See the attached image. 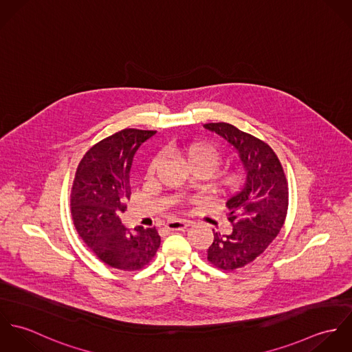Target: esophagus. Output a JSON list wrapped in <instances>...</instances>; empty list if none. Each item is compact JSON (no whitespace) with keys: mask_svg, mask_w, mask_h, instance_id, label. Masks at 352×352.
<instances>
[{"mask_svg":"<svg viewBox=\"0 0 352 352\" xmlns=\"http://www.w3.org/2000/svg\"><path fill=\"white\" fill-rule=\"evenodd\" d=\"M190 226V222L188 221H180V219H173V221H169L165 228L168 230H183L186 228Z\"/></svg>","mask_w":352,"mask_h":352,"instance_id":"esophagus-1","label":"esophagus"}]
</instances>
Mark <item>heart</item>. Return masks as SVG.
I'll return each mask as SVG.
<instances>
[{
  "label": "heart",
  "mask_w": 352,
  "mask_h": 352,
  "mask_svg": "<svg viewBox=\"0 0 352 352\" xmlns=\"http://www.w3.org/2000/svg\"><path fill=\"white\" fill-rule=\"evenodd\" d=\"M176 155L177 158L194 173V172H201L206 176L212 175L217 168L222 162V153L221 151L208 142H195L187 146L176 148ZM160 165V158H153L151 165L148 168L146 176L151 179L154 176L157 168ZM240 176L236 172L228 170V172H221L214 176L210 190L215 194L225 192L229 190H233L239 184Z\"/></svg>",
  "instance_id": "obj_1"
}]
</instances>
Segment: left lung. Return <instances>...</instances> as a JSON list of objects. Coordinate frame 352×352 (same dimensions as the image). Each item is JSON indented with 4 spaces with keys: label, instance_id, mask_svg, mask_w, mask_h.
<instances>
[{
    "label": "left lung",
    "instance_id": "8db88e82",
    "mask_svg": "<svg viewBox=\"0 0 352 352\" xmlns=\"http://www.w3.org/2000/svg\"><path fill=\"white\" fill-rule=\"evenodd\" d=\"M204 127L237 151L245 169L243 187L226 201L232 230L229 234L214 232L207 250L212 265L233 271L253 261L279 234L289 207L287 180L279 158L265 142L223 122Z\"/></svg>",
    "mask_w": 352,
    "mask_h": 352
}]
</instances>
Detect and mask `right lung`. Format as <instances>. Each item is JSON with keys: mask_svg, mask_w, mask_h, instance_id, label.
Returning a JSON list of instances; mask_svg holds the SVG:
<instances>
[{"mask_svg": "<svg viewBox=\"0 0 352 352\" xmlns=\"http://www.w3.org/2000/svg\"><path fill=\"white\" fill-rule=\"evenodd\" d=\"M155 134L124 129L85 153L72 187L74 226L102 263L122 271H137L151 263L161 239L155 228L127 230L120 221L130 199V169L134 154Z\"/></svg>", "mask_w": 352, "mask_h": 352, "instance_id": "obj_1", "label": "right lung"}]
</instances>
